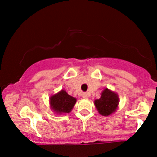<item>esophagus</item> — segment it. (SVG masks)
<instances>
[{
	"label": "esophagus",
	"mask_w": 157,
	"mask_h": 157,
	"mask_svg": "<svg viewBox=\"0 0 157 157\" xmlns=\"http://www.w3.org/2000/svg\"><path fill=\"white\" fill-rule=\"evenodd\" d=\"M82 97H83L84 99H88V97H89V94L82 93Z\"/></svg>",
	"instance_id": "34e87169"
}]
</instances>
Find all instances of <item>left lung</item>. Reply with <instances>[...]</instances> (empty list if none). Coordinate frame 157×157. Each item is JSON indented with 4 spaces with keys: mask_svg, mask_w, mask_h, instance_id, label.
I'll use <instances>...</instances> for the list:
<instances>
[{
    "mask_svg": "<svg viewBox=\"0 0 157 157\" xmlns=\"http://www.w3.org/2000/svg\"><path fill=\"white\" fill-rule=\"evenodd\" d=\"M119 104L117 94L105 89L101 93V97L94 100V105L98 112L102 116H109L117 111Z\"/></svg>",
    "mask_w": 157,
    "mask_h": 157,
    "instance_id": "1",
    "label": "left lung"
}]
</instances>
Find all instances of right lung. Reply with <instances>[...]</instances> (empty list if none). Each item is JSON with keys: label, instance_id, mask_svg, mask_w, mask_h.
<instances>
[{"label": "right lung", "instance_id": "obj_1", "mask_svg": "<svg viewBox=\"0 0 157 157\" xmlns=\"http://www.w3.org/2000/svg\"><path fill=\"white\" fill-rule=\"evenodd\" d=\"M77 99L68 95L65 90H61L58 93L50 97V106L52 111L57 113H69L76 103Z\"/></svg>", "mask_w": 157, "mask_h": 157}]
</instances>
